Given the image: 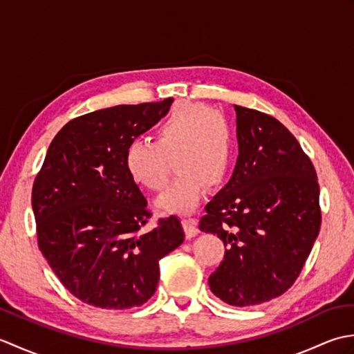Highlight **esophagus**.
I'll return each mask as SVG.
<instances>
[{
  "instance_id": "obj_1",
  "label": "esophagus",
  "mask_w": 354,
  "mask_h": 354,
  "mask_svg": "<svg viewBox=\"0 0 354 354\" xmlns=\"http://www.w3.org/2000/svg\"><path fill=\"white\" fill-rule=\"evenodd\" d=\"M183 223H184V228H185V234H187V237H189V239L194 237L199 232L196 221H194L193 217H190V216L183 217Z\"/></svg>"
}]
</instances>
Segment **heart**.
I'll use <instances>...</instances> for the list:
<instances>
[{
    "mask_svg": "<svg viewBox=\"0 0 354 354\" xmlns=\"http://www.w3.org/2000/svg\"><path fill=\"white\" fill-rule=\"evenodd\" d=\"M234 135L227 120L207 104L183 102L158 126L155 142L133 138L124 150V167L141 187L162 190L170 161L178 176L158 199L165 212H187L199 204L205 184L221 185L234 162Z\"/></svg>",
    "mask_w": 354,
    "mask_h": 354,
    "instance_id": "1",
    "label": "heart"
}]
</instances>
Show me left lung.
I'll return each mask as SVG.
<instances>
[{"label": "left lung", "instance_id": "8db88e82", "mask_svg": "<svg viewBox=\"0 0 354 354\" xmlns=\"http://www.w3.org/2000/svg\"><path fill=\"white\" fill-rule=\"evenodd\" d=\"M234 109L236 169L205 205L199 230L227 246L209 289L245 307L270 301L295 283L318 237L321 208L317 171L289 129L265 112Z\"/></svg>", "mask_w": 354, "mask_h": 354}]
</instances>
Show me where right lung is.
<instances>
[{"label": "right lung", "mask_w": 354, "mask_h": 354, "mask_svg": "<svg viewBox=\"0 0 354 354\" xmlns=\"http://www.w3.org/2000/svg\"><path fill=\"white\" fill-rule=\"evenodd\" d=\"M173 99L118 104L73 118L53 138L32 190L37 246L70 293L89 306L145 304L160 260L184 242L176 216L158 219L124 167L129 141L169 112Z\"/></svg>", "instance_id": "obj_1"}]
</instances>
